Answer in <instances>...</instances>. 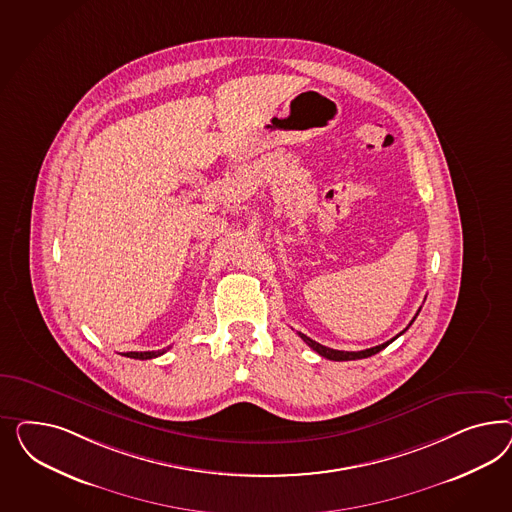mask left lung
<instances>
[{"mask_svg":"<svg viewBox=\"0 0 512 512\" xmlns=\"http://www.w3.org/2000/svg\"><path fill=\"white\" fill-rule=\"evenodd\" d=\"M415 321V319H413ZM411 321V323H413ZM409 323V325H411ZM405 332V330H403ZM403 332H400L398 336H402ZM298 336L302 338V340L306 341L308 345H310L311 349L315 351V353H319L321 357L328 358V360H357V358H368L375 355V353H379V351H383L385 347H387L388 343H392V341L396 340V338H392L390 341H385V343H381V345H375V347H370V349H364V351H338V349H330V347H325V345H321V343H317V341L311 340L308 338L306 334H302V332H298Z\"/></svg>","mask_w":512,"mask_h":512,"instance_id":"obj_1","label":"left lung"}]
</instances>
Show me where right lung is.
<instances>
[{
    "instance_id": "right-lung-1",
    "label": "right lung",
    "mask_w": 512,
    "mask_h": 512,
    "mask_svg": "<svg viewBox=\"0 0 512 512\" xmlns=\"http://www.w3.org/2000/svg\"><path fill=\"white\" fill-rule=\"evenodd\" d=\"M169 351V347L167 349H159V351H131V353H125L124 357L127 358H137V360H148V358L161 357V355H165Z\"/></svg>"
}]
</instances>
